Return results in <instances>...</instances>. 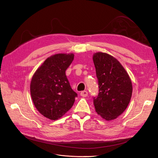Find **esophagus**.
Instances as JSON below:
<instances>
[{
	"label": "esophagus",
	"instance_id": "esophagus-1",
	"mask_svg": "<svg viewBox=\"0 0 158 158\" xmlns=\"http://www.w3.org/2000/svg\"><path fill=\"white\" fill-rule=\"evenodd\" d=\"M81 96H82V97H87L88 96V93L85 91H82L81 93Z\"/></svg>",
	"mask_w": 158,
	"mask_h": 158
}]
</instances>
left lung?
<instances>
[{
    "mask_svg": "<svg viewBox=\"0 0 158 158\" xmlns=\"http://www.w3.org/2000/svg\"><path fill=\"white\" fill-rule=\"evenodd\" d=\"M99 93L93 98L97 113L106 121L113 120L127 108L132 96L131 79L120 62L103 52L93 56Z\"/></svg>",
    "mask_w": 158,
    "mask_h": 158,
    "instance_id": "left-lung-1",
    "label": "left lung"
}]
</instances>
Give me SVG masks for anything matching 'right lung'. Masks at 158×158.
Returning <instances> with one entry per match:
<instances>
[{"label":"right lung","instance_id":"1","mask_svg":"<svg viewBox=\"0 0 158 158\" xmlns=\"http://www.w3.org/2000/svg\"><path fill=\"white\" fill-rule=\"evenodd\" d=\"M74 57L73 54H57L48 57L32 78L30 90L34 104L42 115L51 120L64 115L77 97L65 75Z\"/></svg>","mask_w":158,"mask_h":158}]
</instances>
